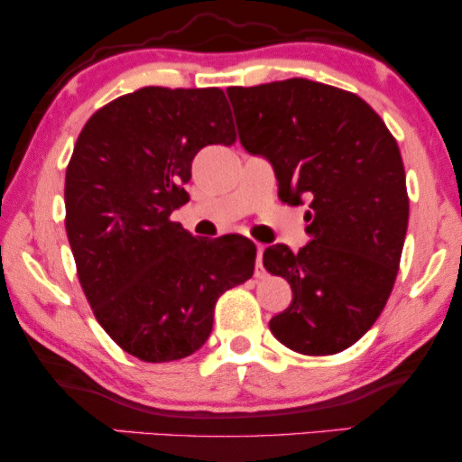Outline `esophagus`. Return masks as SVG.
<instances>
[{
    "instance_id": "obj_1",
    "label": "esophagus",
    "mask_w": 462,
    "mask_h": 462,
    "mask_svg": "<svg viewBox=\"0 0 462 462\" xmlns=\"http://www.w3.org/2000/svg\"><path fill=\"white\" fill-rule=\"evenodd\" d=\"M263 252H264V245L263 244H256V277H258V280H263V277L264 275H267V273H264V267H263Z\"/></svg>"
}]
</instances>
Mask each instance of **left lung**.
Here are the masks:
<instances>
[{
    "mask_svg": "<svg viewBox=\"0 0 462 462\" xmlns=\"http://www.w3.org/2000/svg\"><path fill=\"white\" fill-rule=\"evenodd\" d=\"M226 94L239 143L269 160L280 199H309L311 242L263 254L292 288L271 332L302 356L343 351L378 319L400 269L410 212L400 147L378 113L340 88L292 78Z\"/></svg>",
    "mask_w": 462,
    "mask_h": 462,
    "instance_id": "8db88e82",
    "label": "left lung"
}]
</instances>
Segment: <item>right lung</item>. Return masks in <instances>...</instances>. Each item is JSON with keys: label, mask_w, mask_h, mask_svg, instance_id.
<instances>
[{"label": "right lung", "mask_w": 462, "mask_h": 462, "mask_svg": "<svg viewBox=\"0 0 462 462\" xmlns=\"http://www.w3.org/2000/svg\"><path fill=\"white\" fill-rule=\"evenodd\" d=\"M236 143L218 88L149 86L88 119L65 176L67 237L98 324L143 362L191 356L218 296L250 280L248 237L198 239L170 220L206 144Z\"/></svg>", "instance_id": "add662e5"}]
</instances>
